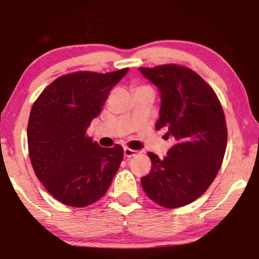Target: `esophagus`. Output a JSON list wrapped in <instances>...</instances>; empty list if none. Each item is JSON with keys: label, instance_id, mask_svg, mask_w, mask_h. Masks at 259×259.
<instances>
[{"label": "esophagus", "instance_id": "1", "mask_svg": "<svg viewBox=\"0 0 259 259\" xmlns=\"http://www.w3.org/2000/svg\"><path fill=\"white\" fill-rule=\"evenodd\" d=\"M136 150H134V149H130V148H127V147H125V148H124V156H125V158H133V156H135L136 155Z\"/></svg>", "mask_w": 259, "mask_h": 259}]
</instances>
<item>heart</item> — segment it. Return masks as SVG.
<instances>
[{
	"mask_svg": "<svg viewBox=\"0 0 259 259\" xmlns=\"http://www.w3.org/2000/svg\"><path fill=\"white\" fill-rule=\"evenodd\" d=\"M142 87H145V86H142ZM139 88H141V87H139Z\"/></svg>",
	"mask_w": 259,
	"mask_h": 259,
	"instance_id": "1",
	"label": "heart"
}]
</instances>
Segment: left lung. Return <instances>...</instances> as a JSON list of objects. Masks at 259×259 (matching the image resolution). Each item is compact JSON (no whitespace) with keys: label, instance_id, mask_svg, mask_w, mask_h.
Returning a JSON list of instances; mask_svg holds the SVG:
<instances>
[{"label":"left lung","instance_id":"left-lung-1","mask_svg":"<svg viewBox=\"0 0 259 259\" xmlns=\"http://www.w3.org/2000/svg\"><path fill=\"white\" fill-rule=\"evenodd\" d=\"M161 97L155 129L175 139L167 155L148 153L152 171L141 184L153 202L179 208L204 194L217 177L227 146L224 110L212 88L194 70L178 64L139 68Z\"/></svg>","mask_w":259,"mask_h":259}]
</instances>
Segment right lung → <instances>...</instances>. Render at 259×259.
<instances>
[{
    "label": "right lung",
    "mask_w": 259,
    "mask_h": 259,
    "mask_svg": "<svg viewBox=\"0 0 259 259\" xmlns=\"http://www.w3.org/2000/svg\"><path fill=\"white\" fill-rule=\"evenodd\" d=\"M127 69L63 75L32 106L27 125L32 167L49 194L63 204L82 208L97 202L118 171L123 147L103 148L86 132Z\"/></svg>",
    "instance_id": "obj_1"
}]
</instances>
